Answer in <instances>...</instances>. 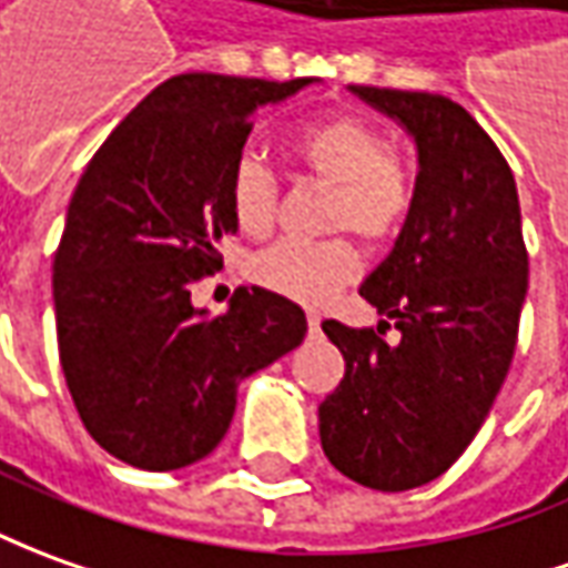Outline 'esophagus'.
Here are the masks:
<instances>
[{"label": "esophagus", "mask_w": 568, "mask_h": 568, "mask_svg": "<svg viewBox=\"0 0 568 568\" xmlns=\"http://www.w3.org/2000/svg\"><path fill=\"white\" fill-rule=\"evenodd\" d=\"M306 322H308V331H312V334H318V331H322V315H318V312H308Z\"/></svg>", "instance_id": "34e87169"}]
</instances>
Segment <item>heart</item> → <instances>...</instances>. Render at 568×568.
Masks as SVG:
<instances>
[{"label":"heart","mask_w":568,"mask_h":568,"mask_svg":"<svg viewBox=\"0 0 568 568\" xmlns=\"http://www.w3.org/2000/svg\"><path fill=\"white\" fill-rule=\"evenodd\" d=\"M291 158L308 179L331 187L327 229H349L367 244H386L408 222L414 175L377 123L355 113L315 120L293 135ZM229 210L246 237H265L275 229L277 182L262 160L234 163ZM358 272L362 256L349 237L277 241L250 262V277L260 287L300 303H322Z\"/></svg>","instance_id":"heart-1"}]
</instances>
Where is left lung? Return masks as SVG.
Here are the masks:
<instances>
[{"mask_svg": "<svg viewBox=\"0 0 568 568\" xmlns=\"http://www.w3.org/2000/svg\"><path fill=\"white\" fill-rule=\"evenodd\" d=\"M349 89L408 129L420 172L393 253L358 291L403 339H382L388 322L322 324L346 374L318 405V433L352 483L408 491L448 470L486 424L514 362L529 253L514 172L457 101Z\"/></svg>", "mask_w": 568, "mask_h": 568, "instance_id": "obj_1", "label": "left lung"}]
</instances>
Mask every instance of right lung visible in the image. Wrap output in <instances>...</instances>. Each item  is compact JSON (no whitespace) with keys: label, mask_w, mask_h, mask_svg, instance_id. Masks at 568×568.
Masks as SVG:
<instances>
[{"label":"right lung","mask_w":568,"mask_h":568,"mask_svg":"<svg viewBox=\"0 0 568 568\" xmlns=\"http://www.w3.org/2000/svg\"><path fill=\"white\" fill-rule=\"evenodd\" d=\"M306 80L179 73L108 135L82 172L54 253L58 355L89 436L139 470H179L216 448L237 386L306 336L303 308L237 287L210 318L191 287L237 232L229 175L250 116Z\"/></svg>","instance_id":"add662e5"}]
</instances>
